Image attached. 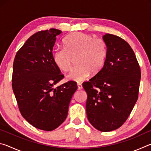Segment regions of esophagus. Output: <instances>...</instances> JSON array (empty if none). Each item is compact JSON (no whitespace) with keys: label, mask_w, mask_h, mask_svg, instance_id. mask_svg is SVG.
Masks as SVG:
<instances>
[{"label":"esophagus","mask_w":151,"mask_h":151,"mask_svg":"<svg viewBox=\"0 0 151 151\" xmlns=\"http://www.w3.org/2000/svg\"><path fill=\"white\" fill-rule=\"evenodd\" d=\"M77 86H78V90H81V89L83 88V86H82L81 84L79 83H77Z\"/></svg>","instance_id":"esophagus-1"}]
</instances>
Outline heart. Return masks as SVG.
<instances>
[{
  "label": "heart",
  "instance_id": "heart-1",
  "mask_svg": "<svg viewBox=\"0 0 151 151\" xmlns=\"http://www.w3.org/2000/svg\"><path fill=\"white\" fill-rule=\"evenodd\" d=\"M64 48H57L52 54L55 65L60 70L67 72L76 57V67L67 75L68 80L81 82L91 73L96 75L103 69L107 57V47L103 40L92 35L73 32L63 41Z\"/></svg>",
  "mask_w": 151,
  "mask_h": 151
}]
</instances>
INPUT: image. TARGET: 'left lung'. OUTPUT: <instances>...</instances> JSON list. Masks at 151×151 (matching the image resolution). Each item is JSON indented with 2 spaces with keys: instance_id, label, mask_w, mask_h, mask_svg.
<instances>
[{
  "instance_id": "1",
  "label": "left lung",
  "mask_w": 151,
  "mask_h": 151,
  "mask_svg": "<svg viewBox=\"0 0 151 151\" xmlns=\"http://www.w3.org/2000/svg\"><path fill=\"white\" fill-rule=\"evenodd\" d=\"M105 64L83 86L87 94L88 121L99 131L109 132L127 121L139 97L140 68L131 46L118 36L106 34Z\"/></svg>"
}]
</instances>
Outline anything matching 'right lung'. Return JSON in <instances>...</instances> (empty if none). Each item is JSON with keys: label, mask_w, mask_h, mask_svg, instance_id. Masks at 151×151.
Instances as JSON below:
<instances>
[{"label": "right lung", "mask_w": 151, "mask_h": 151, "mask_svg": "<svg viewBox=\"0 0 151 151\" xmlns=\"http://www.w3.org/2000/svg\"><path fill=\"white\" fill-rule=\"evenodd\" d=\"M55 29L32 35L15 56L12 86L22 116L37 129L51 131L65 121L71 98L77 89L75 81L55 88L64 78L52 60Z\"/></svg>", "instance_id": "obj_1"}]
</instances>
